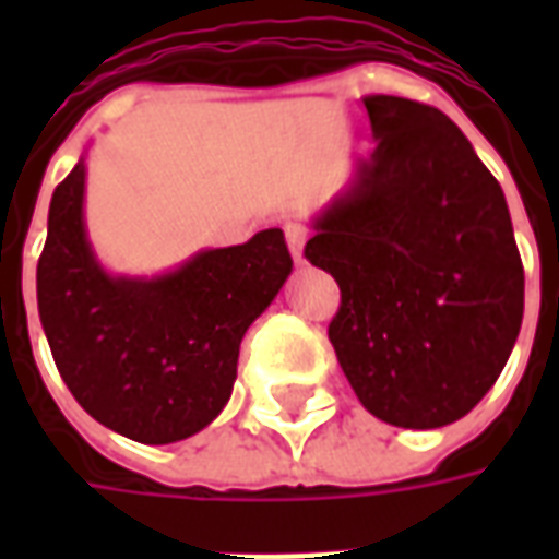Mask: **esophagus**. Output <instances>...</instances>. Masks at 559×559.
<instances>
[{"instance_id": "esophagus-1", "label": "esophagus", "mask_w": 559, "mask_h": 559, "mask_svg": "<svg viewBox=\"0 0 559 559\" xmlns=\"http://www.w3.org/2000/svg\"><path fill=\"white\" fill-rule=\"evenodd\" d=\"M287 233V245H290V254L296 260V266H308V260H305V242H308V230L299 227V224H287L284 227Z\"/></svg>"}]
</instances>
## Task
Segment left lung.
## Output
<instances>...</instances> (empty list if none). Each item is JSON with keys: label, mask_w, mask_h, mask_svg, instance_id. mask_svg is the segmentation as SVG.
<instances>
[{"label": "left lung", "mask_w": 559, "mask_h": 559, "mask_svg": "<svg viewBox=\"0 0 559 559\" xmlns=\"http://www.w3.org/2000/svg\"><path fill=\"white\" fill-rule=\"evenodd\" d=\"M362 104L374 148L311 218L305 257L338 281L329 341L365 411L395 428H443L503 371L524 266L503 188L461 128L411 98Z\"/></svg>", "instance_id": "obj_1"}]
</instances>
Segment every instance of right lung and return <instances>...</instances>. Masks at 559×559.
<instances>
[{
  "instance_id": "right-lung-1",
  "label": "right lung",
  "mask_w": 559,
  "mask_h": 559,
  "mask_svg": "<svg viewBox=\"0 0 559 559\" xmlns=\"http://www.w3.org/2000/svg\"><path fill=\"white\" fill-rule=\"evenodd\" d=\"M86 155L56 185L38 260V317L59 374L92 419L164 445L230 401L239 344L290 278L278 227L203 248L158 275H116L86 230Z\"/></svg>"
}]
</instances>
